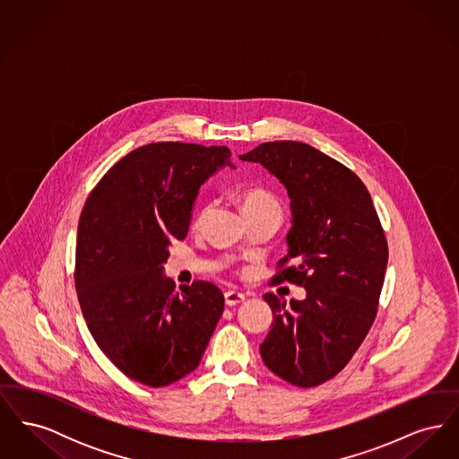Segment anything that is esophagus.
I'll use <instances>...</instances> for the list:
<instances>
[{"label": "esophagus", "instance_id": "esophagus-1", "mask_svg": "<svg viewBox=\"0 0 459 459\" xmlns=\"http://www.w3.org/2000/svg\"><path fill=\"white\" fill-rule=\"evenodd\" d=\"M244 299H246V296L242 292H238V290H227L225 292V305L227 306L239 305Z\"/></svg>", "mask_w": 459, "mask_h": 459}]
</instances>
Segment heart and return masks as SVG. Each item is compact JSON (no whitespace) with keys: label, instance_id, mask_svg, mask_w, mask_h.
<instances>
[{"label":"heart","instance_id":"obj_1","mask_svg":"<svg viewBox=\"0 0 459 459\" xmlns=\"http://www.w3.org/2000/svg\"><path fill=\"white\" fill-rule=\"evenodd\" d=\"M268 206H279V203L275 201V197L272 196L268 191H264L262 187H251L247 191H244L242 195V212H256L262 208Z\"/></svg>","mask_w":459,"mask_h":459}]
</instances>
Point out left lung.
Segmentation results:
<instances>
[{"label":"left lung","instance_id":"left-lung-1","mask_svg":"<svg viewBox=\"0 0 459 459\" xmlns=\"http://www.w3.org/2000/svg\"><path fill=\"white\" fill-rule=\"evenodd\" d=\"M239 158L284 186L292 219L282 262L296 266L275 279L306 289L287 306L263 296L273 313L263 361L292 385H320L350 363L375 320L389 258L380 220L358 175L305 143H264Z\"/></svg>","mask_w":459,"mask_h":459}]
</instances>
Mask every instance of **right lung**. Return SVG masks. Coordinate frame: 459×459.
I'll list each match as a JSON object with an SVG mask.
<instances>
[{"label":"right lung","mask_w":459,"mask_h":459,"mask_svg":"<svg viewBox=\"0 0 459 459\" xmlns=\"http://www.w3.org/2000/svg\"><path fill=\"white\" fill-rule=\"evenodd\" d=\"M236 169L225 146L154 143L115 163L86 201L75 287L89 332L129 378L165 387L195 371L223 313L217 285L165 275L201 186Z\"/></svg>","instance_id":"add662e5"}]
</instances>
